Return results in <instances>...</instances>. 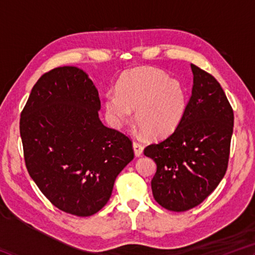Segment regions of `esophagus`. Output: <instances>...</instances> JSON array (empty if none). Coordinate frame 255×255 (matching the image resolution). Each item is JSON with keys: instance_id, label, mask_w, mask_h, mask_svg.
<instances>
[{"instance_id": "34e87169", "label": "esophagus", "mask_w": 255, "mask_h": 255, "mask_svg": "<svg viewBox=\"0 0 255 255\" xmlns=\"http://www.w3.org/2000/svg\"><path fill=\"white\" fill-rule=\"evenodd\" d=\"M132 147H133V152H135V155L138 156H141V154H143V150H144V146L143 144L138 143V141H133L132 143Z\"/></svg>"}]
</instances>
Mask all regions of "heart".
Instances as JSON below:
<instances>
[{
  "label": "heart",
  "mask_w": 255,
  "mask_h": 255,
  "mask_svg": "<svg viewBox=\"0 0 255 255\" xmlns=\"http://www.w3.org/2000/svg\"><path fill=\"white\" fill-rule=\"evenodd\" d=\"M106 111L116 127L128 122L131 110L140 128L158 137L173 130L182 117L185 94L178 81L155 68H136L124 74L116 93L106 96Z\"/></svg>",
  "instance_id": "1"
}]
</instances>
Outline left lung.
Listing matches in <instances>:
<instances>
[{
	"label": "left lung",
	"mask_w": 255,
	"mask_h": 255,
	"mask_svg": "<svg viewBox=\"0 0 255 255\" xmlns=\"http://www.w3.org/2000/svg\"><path fill=\"white\" fill-rule=\"evenodd\" d=\"M192 94L175 130L145 147L156 163L154 199L185 211L200 205L221 182L230 158L234 114L215 77L191 64Z\"/></svg>",
	"instance_id": "8db88e82"
}]
</instances>
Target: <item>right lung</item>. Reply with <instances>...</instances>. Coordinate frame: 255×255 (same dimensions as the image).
<instances>
[{
    "mask_svg": "<svg viewBox=\"0 0 255 255\" xmlns=\"http://www.w3.org/2000/svg\"><path fill=\"white\" fill-rule=\"evenodd\" d=\"M99 92L74 66L54 68L33 85L21 112L27 170L51 204L86 217L101 210L133 158L130 138L99 118Z\"/></svg>",
    "mask_w": 255,
    "mask_h": 255,
    "instance_id": "1",
    "label": "right lung"
}]
</instances>
